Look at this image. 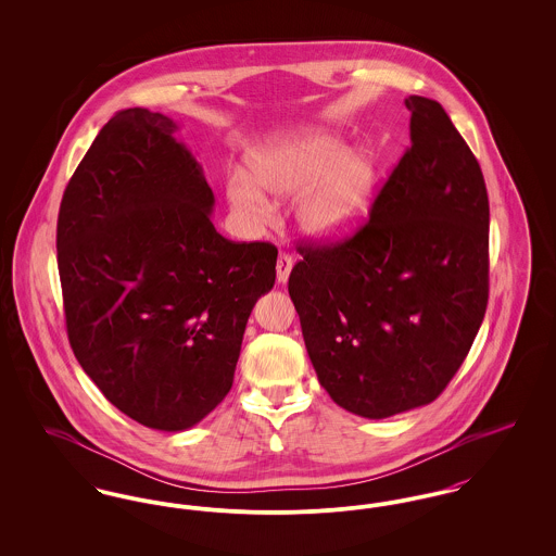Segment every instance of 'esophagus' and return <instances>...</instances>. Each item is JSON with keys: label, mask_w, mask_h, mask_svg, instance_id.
Returning <instances> with one entry per match:
<instances>
[{"label": "esophagus", "mask_w": 556, "mask_h": 556, "mask_svg": "<svg viewBox=\"0 0 556 556\" xmlns=\"http://www.w3.org/2000/svg\"><path fill=\"white\" fill-rule=\"evenodd\" d=\"M291 266H293V258L290 252H279L277 256V281L286 283L290 279Z\"/></svg>", "instance_id": "34e87169"}]
</instances>
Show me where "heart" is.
Instances as JSON below:
<instances>
[{"label":"heart","instance_id":"heart-1","mask_svg":"<svg viewBox=\"0 0 556 556\" xmlns=\"http://www.w3.org/2000/svg\"><path fill=\"white\" fill-rule=\"evenodd\" d=\"M248 166L254 180L277 195L305 193L298 223L317 241H338L358 231L377 198L375 160L365 152H350L329 132L273 137L250 152ZM255 185L236 168L225 179V191L239 214L265 223L270 202Z\"/></svg>","mask_w":556,"mask_h":556}]
</instances>
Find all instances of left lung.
I'll list each match as a JSON object with an SVG mask.
<instances>
[{
  "instance_id": "obj_1",
  "label": "left lung",
  "mask_w": 556,
  "mask_h": 556,
  "mask_svg": "<svg viewBox=\"0 0 556 556\" xmlns=\"http://www.w3.org/2000/svg\"><path fill=\"white\" fill-rule=\"evenodd\" d=\"M404 104L410 148L369 220L342 241L300 245L288 283L318 383L367 419L425 406L446 390L490 291L479 162L435 100Z\"/></svg>"
}]
</instances>
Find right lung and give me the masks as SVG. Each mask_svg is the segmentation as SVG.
<instances>
[{"label":"right lung","instance_id":"1","mask_svg":"<svg viewBox=\"0 0 556 556\" xmlns=\"http://www.w3.org/2000/svg\"><path fill=\"white\" fill-rule=\"evenodd\" d=\"M160 112H116L80 160L58 214L68 342L100 392L132 421L184 431L233 386L277 248L212 225L200 164Z\"/></svg>","mask_w":556,"mask_h":556}]
</instances>
